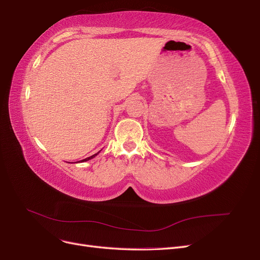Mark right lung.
I'll use <instances>...</instances> for the list:
<instances>
[{
    "label": "right lung",
    "mask_w": 260,
    "mask_h": 260,
    "mask_svg": "<svg viewBox=\"0 0 260 260\" xmlns=\"http://www.w3.org/2000/svg\"><path fill=\"white\" fill-rule=\"evenodd\" d=\"M99 153H100V152H99ZM99 153H96V154H94V155H92V156H90V157H88V158H84V159H82V160H81V161H82V162H83V161H86V160H90V159H92V158H93V157H95V156H96V155H98V154H99Z\"/></svg>",
    "instance_id": "right-lung-1"
}]
</instances>
